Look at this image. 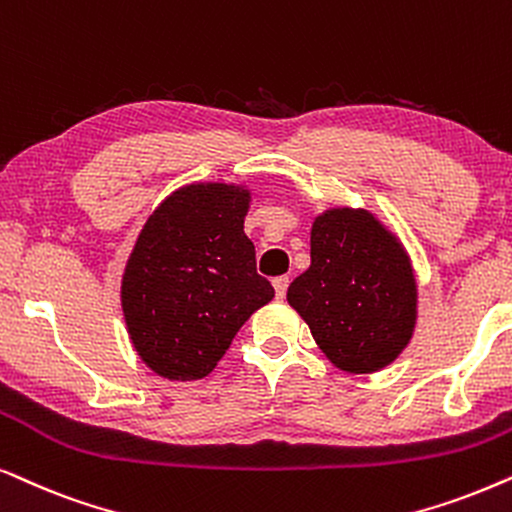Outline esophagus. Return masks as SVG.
<instances>
[{
  "instance_id": "1",
  "label": "esophagus",
  "mask_w": 512,
  "mask_h": 512,
  "mask_svg": "<svg viewBox=\"0 0 512 512\" xmlns=\"http://www.w3.org/2000/svg\"><path fill=\"white\" fill-rule=\"evenodd\" d=\"M288 285H290V278L288 276L274 278V290H276V297L278 299L285 297V292H288Z\"/></svg>"
}]
</instances>
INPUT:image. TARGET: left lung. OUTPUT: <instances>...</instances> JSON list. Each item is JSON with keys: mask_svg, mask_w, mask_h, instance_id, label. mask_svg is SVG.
Returning <instances> with one entry per match:
<instances>
[{"mask_svg": "<svg viewBox=\"0 0 512 512\" xmlns=\"http://www.w3.org/2000/svg\"><path fill=\"white\" fill-rule=\"evenodd\" d=\"M288 304L342 372L384 370L417 330L419 285L405 243L367 208L335 206L311 222V267Z\"/></svg>", "mask_w": 512, "mask_h": 512, "instance_id": "obj_1", "label": "left lung"}]
</instances>
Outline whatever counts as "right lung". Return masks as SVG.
Returning a JSON list of instances; mask_svg holds the SVG:
<instances>
[{"label":"right lung","instance_id":"add662e5","mask_svg":"<svg viewBox=\"0 0 512 512\" xmlns=\"http://www.w3.org/2000/svg\"><path fill=\"white\" fill-rule=\"evenodd\" d=\"M252 189L192 182L142 224L121 274V311L135 353L170 381L208 377L274 288L255 271L243 231Z\"/></svg>","mask_w":512,"mask_h":512}]
</instances>
